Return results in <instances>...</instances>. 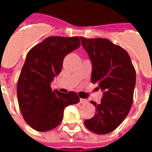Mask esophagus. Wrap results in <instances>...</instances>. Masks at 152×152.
Returning <instances> with one entry per match:
<instances>
[{
  "mask_svg": "<svg viewBox=\"0 0 152 152\" xmlns=\"http://www.w3.org/2000/svg\"><path fill=\"white\" fill-rule=\"evenodd\" d=\"M80 103H81V104H86V103H88V100L83 99V98H80Z\"/></svg>",
  "mask_w": 152,
  "mask_h": 152,
  "instance_id": "esophagus-1",
  "label": "esophagus"
}]
</instances>
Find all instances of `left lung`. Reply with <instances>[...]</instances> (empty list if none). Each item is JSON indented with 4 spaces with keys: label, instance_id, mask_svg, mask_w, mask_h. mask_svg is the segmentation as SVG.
Masks as SVG:
<instances>
[{
    "label": "left lung",
    "instance_id": "8db88e82",
    "mask_svg": "<svg viewBox=\"0 0 152 152\" xmlns=\"http://www.w3.org/2000/svg\"><path fill=\"white\" fill-rule=\"evenodd\" d=\"M92 63L91 82L103 91L95 115L85 121L87 129L99 135L114 131L128 116L133 100L136 70L126 50L107 39L80 37Z\"/></svg>",
    "mask_w": 152,
    "mask_h": 152
}]
</instances>
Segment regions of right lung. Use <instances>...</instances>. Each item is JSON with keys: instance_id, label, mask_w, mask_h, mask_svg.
<instances>
[{"instance_id": "obj_1", "label": "right lung", "mask_w": 152, "mask_h": 152, "mask_svg": "<svg viewBox=\"0 0 152 152\" xmlns=\"http://www.w3.org/2000/svg\"><path fill=\"white\" fill-rule=\"evenodd\" d=\"M80 45L78 37L50 36L28 51L17 82V99L24 121L36 131L56 128L66 107L79 102L75 92L52 90L50 83L61 72L64 58Z\"/></svg>"}]
</instances>
